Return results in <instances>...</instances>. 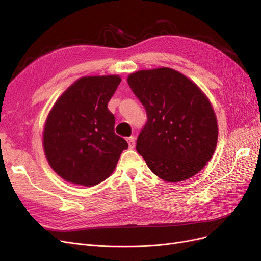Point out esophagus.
<instances>
[{
	"instance_id": "obj_1",
	"label": "esophagus",
	"mask_w": 261,
	"mask_h": 261,
	"mask_svg": "<svg viewBox=\"0 0 261 261\" xmlns=\"http://www.w3.org/2000/svg\"><path fill=\"white\" fill-rule=\"evenodd\" d=\"M127 141L129 144V148H134V146H136V138L130 137L127 139Z\"/></svg>"
}]
</instances>
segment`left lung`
Returning <instances> with one entry per match:
<instances>
[{"instance_id":"1","label":"left lung","mask_w":261,"mask_h":261,"mask_svg":"<svg viewBox=\"0 0 261 261\" xmlns=\"http://www.w3.org/2000/svg\"><path fill=\"white\" fill-rule=\"evenodd\" d=\"M131 90L145 108L137 150L157 176L185 180L206 165L217 144L215 113L186 76L169 67L129 75Z\"/></svg>"}]
</instances>
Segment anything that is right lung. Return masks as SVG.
Segmentation results:
<instances>
[{
	"label": "right lung",
	"instance_id": "1",
	"mask_svg": "<svg viewBox=\"0 0 261 261\" xmlns=\"http://www.w3.org/2000/svg\"><path fill=\"white\" fill-rule=\"evenodd\" d=\"M119 76L75 82L56 102L44 130V150L53 170L67 181L93 186L109 177L128 143L115 133L108 103Z\"/></svg>",
	"mask_w": 261,
	"mask_h": 261
}]
</instances>
